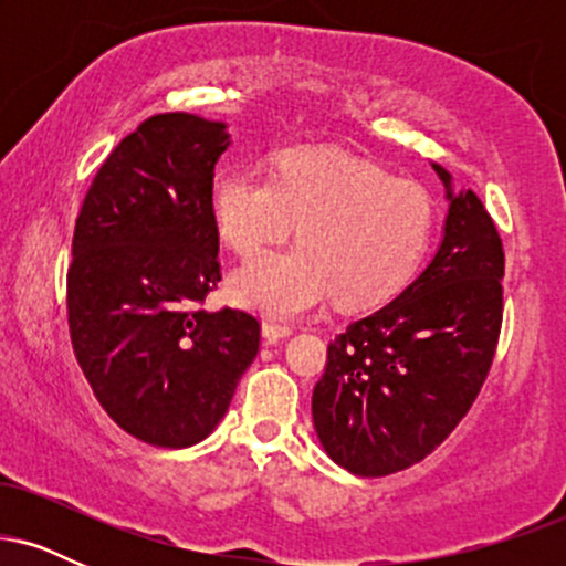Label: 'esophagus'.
<instances>
[{"instance_id": "34e87169", "label": "esophagus", "mask_w": 566, "mask_h": 566, "mask_svg": "<svg viewBox=\"0 0 566 566\" xmlns=\"http://www.w3.org/2000/svg\"><path fill=\"white\" fill-rule=\"evenodd\" d=\"M263 335H265V340L274 343V340H279V337H287V335H292V324L274 322V319H265V322H263Z\"/></svg>"}]
</instances>
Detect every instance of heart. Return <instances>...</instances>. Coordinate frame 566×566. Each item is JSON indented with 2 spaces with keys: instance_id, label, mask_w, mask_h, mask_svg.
Returning <instances> with one entry per match:
<instances>
[{
  "instance_id": "b5f03b06",
  "label": "heart",
  "mask_w": 566,
  "mask_h": 566,
  "mask_svg": "<svg viewBox=\"0 0 566 566\" xmlns=\"http://www.w3.org/2000/svg\"><path fill=\"white\" fill-rule=\"evenodd\" d=\"M212 218L237 255L284 242L301 247L233 271L237 303L292 316L333 292L340 305H375L396 295L423 263L437 229L431 193L378 165L316 148H292L274 175L226 167L212 180Z\"/></svg>"
}]
</instances>
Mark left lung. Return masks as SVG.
I'll return each instance as SVG.
<instances>
[{
	"mask_svg": "<svg viewBox=\"0 0 566 566\" xmlns=\"http://www.w3.org/2000/svg\"><path fill=\"white\" fill-rule=\"evenodd\" d=\"M447 188L444 239L428 269L327 346L311 412L329 458L356 476H388L431 454L469 415L503 327L505 255L471 191Z\"/></svg>",
	"mask_w": 566,
	"mask_h": 566,
	"instance_id": "1",
	"label": "left lung"
}]
</instances>
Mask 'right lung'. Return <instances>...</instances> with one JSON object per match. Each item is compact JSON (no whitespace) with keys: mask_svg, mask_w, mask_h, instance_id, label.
Returning a JSON list of instances; mask_svg holds the SVG:
<instances>
[{"mask_svg":"<svg viewBox=\"0 0 566 566\" xmlns=\"http://www.w3.org/2000/svg\"><path fill=\"white\" fill-rule=\"evenodd\" d=\"M220 122L157 114L97 170L71 242L69 333L116 426L154 447H191L220 423L261 348V322L201 308L218 287Z\"/></svg>","mask_w":566,"mask_h":566,"instance_id":"add662e5","label":"right lung"}]
</instances>
